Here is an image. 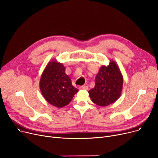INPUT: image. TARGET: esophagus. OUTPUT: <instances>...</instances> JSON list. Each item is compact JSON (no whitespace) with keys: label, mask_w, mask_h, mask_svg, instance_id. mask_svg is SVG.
Masks as SVG:
<instances>
[{"label":"esophagus","mask_w":158,"mask_h":158,"mask_svg":"<svg viewBox=\"0 0 158 158\" xmlns=\"http://www.w3.org/2000/svg\"><path fill=\"white\" fill-rule=\"evenodd\" d=\"M79 88L81 89H85V90H87L88 89V86H81L79 87Z\"/></svg>","instance_id":"1"}]
</instances>
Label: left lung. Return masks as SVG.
Listing matches in <instances>:
<instances>
[{
  "label": "left lung",
  "instance_id": "8db88e82",
  "mask_svg": "<svg viewBox=\"0 0 158 158\" xmlns=\"http://www.w3.org/2000/svg\"><path fill=\"white\" fill-rule=\"evenodd\" d=\"M123 76L119 67L111 60L109 65H102L95 77V86L88 93L94 103L108 106L120 97L123 87Z\"/></svg>",
  "mask_w": 158,
  "mask_h": 158
}]
</instances>
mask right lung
<instances>
[{
    "label": "right lung",
    "instance_id": "right-lung-1",
    "mask_svg": "<svg viewBox=\"0 0 158 158\" xmlns=\"http://www.w3.org/2000/svg\"><path fill=\"white\" fill-rule=\"evenodd\" d=\"M40 89L45 100L58 108L68 105L78 89L65 73V67L56 60L49 61L41 76Z\"/></svg>",
    "mask_w": 158,
    "mask_h": 158
}]
</instances>
